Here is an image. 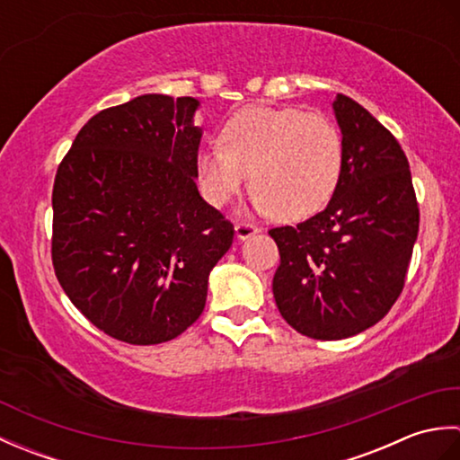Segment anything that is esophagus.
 I'll return each instance as SVG.
<instances>
[{"mask_svg": "<svg viewBox=\"0 0 460 460\" xmlns=\"http://www.w3.org/2000/svg\"><path fill=\"white\" fill-rule=\"evenodd\" d=\"M257 231H259V229L255 227V225L249 223V221H237V223H235V235H237V239H241V241H245V239L252 237Z\"/></svg>", "mask_w": 460, "mask_h": 460, "instance_id": "obj_1", "label": "esophagus"}]
</instances>
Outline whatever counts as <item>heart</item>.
Listing matches in <instances>:
<instances>
[{
    "label": "heart",
    "mask_w": 460,
    "mask_h": 460,
    "mask_svg": "<svg viewBox=\"0 0 460 460\" xmlns=\"http://www.w3.org/2000/svg\"><path fill=\"white\" fill-rule=\"evenodd\" d=\"M344 168V138L330 116L296 106H249L225 124L221 144L198 155L205 199L225 205L255 188V205L282 221L318 213L334 195Z\"/></svg>",
    "instance_id": "1"
}]
</instances>
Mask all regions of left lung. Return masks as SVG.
Masks as SVG:
<instances>
[{
  "mask_svg": "<svg viewBox=\"0 0 460 460\" xmlns=\"http://www.w3.org/2000/svg\"><path fill=\"white\" fill-rule=\"evenodd\" d=\"M344 168L326 209L275 227L279 312L316 340L356 336L384 318L405 285L419 231L407 155L395 136L346 94L334 101Z\"/></svg>",
  "mask_w": 460,
  "mask_h": 460,
  "instance_id": "obj_1",
  "label": "left lung"
}]
</instances>
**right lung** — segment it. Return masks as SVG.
Wrapping results in <instances>:
<instances>
[{"instance_id": "add662e5", "label": "right lung", "mask_w": 460, "mask_h": 460, "mask_svg": "<svg viewBox=\"0 0 460 460\" xmlns=\"http://www.w3.org/2000/svg\"><path fill=\"white\" fill-rule=\"evenodd\" d=\"M198 99L142 94L86 122L58 164L51 257L83 316L126 344L173 340L201 316L233 223L198 178Z\"/></svg>"}]
</instances>
